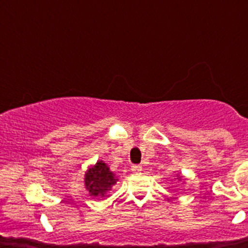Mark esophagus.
Segmentation results:
<instances>
[{
    "mask_svg": "<svg viewBox=\"0 0 248 248\" xmlns=\"http://www.w3.org/2000/svg\"><path fill=\"white\" fill-rule=\"evenodd\" d=\"M141 170H143L141 165H133V166H131V171H133V172H140Z\"/></svg>",
    "mask_w": 248,
    "mask_h": 248,
    "instance_id": "1",
    "label": "esophagus"
}]
</instances>
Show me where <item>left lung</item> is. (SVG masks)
<instances>
[{
    "label": "left lung",
    "instance_id": "1",
    "mask_svg": "<svg viewBox=\"0 0 248 248\" xmlns=\"http://www.w3.org/2000/svg\"><path fill=\"white\" fill-rule=\"evenodd\" d=\"M175 179H177V180H179V181H181V180H183V176H181V175L177 174V175H176V177H175ZM184 183H185V181H184Z\"/></svg>",
    "mask_w": 248,
    "mask_h": 248
}]
</instances>
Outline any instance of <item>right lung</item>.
<instances>
[{
  "mask_svg": "<svg viewBox=\"0 0 248 248\" xmlns=\"http://www.w3.org/2000/svg\"><path fill=\"white\" fill-rule=\"evenodd\" d=\"M118 176L111 171L109 165L98 160L97 163L88 166L84 174V187L88 191L89 196L93 199L104 198L113 186L118 183Z\"/></svg>",
  "mask_w": 248,
  "mask_h": 248,
  "instance_id": "1",
  "label": "right lung"
}]
</instances>
